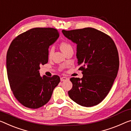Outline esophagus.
Here are the masks:
<instances>
[{"label":"esophagus","instance_id":"34e87169","mask_svg":"<svg viewBox=\"0 0 131 131\" xmlns=\"http://www.w3.org/2000/svg\"><path fill=\"white\" fill-rule=\"evenodd\" d=\"M69 80V79L68 78H66V77H62L61 78V82H63V81H66Z\"/></svg>","mask_w":131,"mask_h":131}]
</instances>
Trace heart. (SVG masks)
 <instances>
[{"label": "heart", "instance_id": "obj_1", "mask_svg": "<svg viewBox=\"0 0 131 131\" xmlns=\"http://www.w3.org/2000/svg\"><path fill=\"white\" fill-rule=\"evenodd\" d=\"M59 47H60V49H61V50L63 53H65L66 51H68V49L72 48L71 45H70L69 43L66 42V41H63V42H62L61 43H60ZM52 54V49L49 48L48 51V58H50L51 57Z\"/></svg>", "mask_w": 131, "mask_h": 131}]
</instances>
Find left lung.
<instances>
[{
    "label": "left lung",
    "instance_id": "obj_1",
    "mask_svg": "<svg viewBox=\"0 0 131 131\" xmlns=\"http://www.w3.org/2000/svg\"><path fill=\"white\" fill-rule=\"evenodd\" d=\"M62 32L77 44L79 69L83 74L81 79H70L73 86L69 96L83 107L99 104L108 94L119 69L115 43L108 35L91 27Z\"/></svg>",
    "mask_w": 131,
    "mask_h": 131
}]
</instances>
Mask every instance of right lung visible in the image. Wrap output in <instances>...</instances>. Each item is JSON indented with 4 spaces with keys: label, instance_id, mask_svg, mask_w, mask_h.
Masks as SVG:
<instances>
[{
    "label": "right lung",
    "instance_id": "right-lung-1",
    "mask_svg": "<svg viewBox=\"0 0 131 131\" xmlns=\"http://www.w3.org/2000/svg\"><path fill=\"white\" fill-rule=\"evenodd\" d=\"M59 34L52 28H34L14 38L8 49L6 67L14 97L24 106L38 108L50 100L59 77L40 76V65L48 61V48Z\"/></svg>",
    "mask_w": 131,
    "mask_h": 131
}]
</instances>
